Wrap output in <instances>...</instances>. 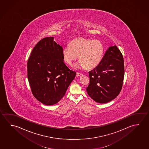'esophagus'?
Returning <instances> with one entry per match:
<instances>
[{
  "mask_svg": "<svg viewBox=\"0 0 149 149\" xmlns=\"http://www.w3.org/2000/svg\"><path fill=\"white\" fill-rule=\"evenodd\" d=\"M77 76H81L82 75V74L79 73H77Z\"/></svg>",
  "mask_w": 149,
  "mask_h": 149,
  "instance_id": "obj_1",
  "label": "esophagus"
}]
</instances>
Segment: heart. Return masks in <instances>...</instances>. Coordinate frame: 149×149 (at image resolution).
<instances>
[{
	"mask_svg": "<svg viewBox=\"0 0 149 149\" xmlns=\"http://www.w3.org/2000/svg\"><path fill=\"white\" fill-rule=\"evenodd\" d=\"M104 53V47L100 41L84 38L72 40L62 51L64 60L70 66L73 65L79 55L80 61L76 65L78 69L95 68L102 61Z\"/></svg>",
	"mask_w": 149,
	"mask_h": 149,
	"instance_id": "heart-1",
	"label": "heart"
}]
</instances>
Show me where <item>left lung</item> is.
Wrapping results in <instances>:
<instances>
[{
  "mask_svg": "<svg viewBox=\"0 0 149 149\" xmlns=\"http://www.w3.org/2000/svg\"><path fill=\"white\" fill-rule=\"evenodd\" d=\"M124 75L123 54L116 45L110 47L100 63L89 72L87 94L97 102H110L120 93Z\"/></svg>",
  "mask_w": 149,
  "mask_h": 149,
  "instance_id": "8db88e82",
  "label": "left lung"
}]
</instances>
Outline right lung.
Segmentation results:
<instances>
[{
	"label": "right lung",
	"mask_w": 149,
	"mask_h": 149,
	"mask_svg": "<svg viewBox=\"0 0 149 149\" xmlns=\"http://www.w3.org/2000/svg\"><path fill=\"white\" fill-rule=\"evenodd\" d=\"M53 39L47 37L38 42L27 63L32 93L46 105L55 104L63 98L76 74L66 65L63 47Z\"/></svg>",
	"instance_id": "1"
}]
</instances>
